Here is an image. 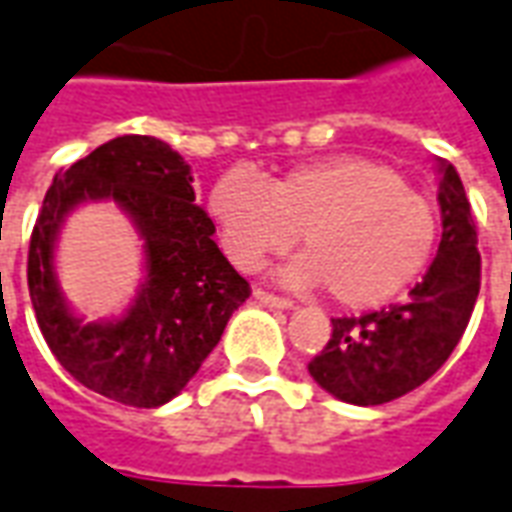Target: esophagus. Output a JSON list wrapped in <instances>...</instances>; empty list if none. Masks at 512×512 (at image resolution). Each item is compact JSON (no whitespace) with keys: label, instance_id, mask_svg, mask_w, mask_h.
Wrapping results in <instances>:
<instances>
[{"label":"esophagus","instance_id":"1","mask_svg":"<svg viewBox=\"0 0 512 512\" xmlns=\"http://www.w3.org/2000/svg\"><path fill=\"white\" fill-rule=\"evenodd\" d=\"M253 297L264 303V306H273V308H292L295 303L289 300V297H281V295H273V292H267V289H253Z\"/></svg>","mask_w":512,"mask_h":512}]
</instances>
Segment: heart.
<instances>
[{
  "mask_svg": "<svg viewBox=\"0 0 512 512\" xmlns=\"http://www.w3.org/2000/svg\"><path fill=\"white\" fill-rule=\"evenodd\" d=\"M209 217L239 270L297 242L303 256L284 270L297 289L325 284L333 303H389L433 262L438 212L433 201L383 162L336 154L286 170L264 184L250 170H226L209 192Z\"/></svg>",
  "mask_w": 512,
  "mask_h": 512,
  "instance_id": "obj_1",
  "label": "heart"
}]
</instances>
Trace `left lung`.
<instances>
[{
    "mask_svg": "<svg viewBox=\"0 0 512 512\" xmlns=\"http://www.w3.org/2000/svg\"><path fill=\"white\" fill-rule=\"evenodd\" d=\"M441 245L422 281L402 303L364 317H336L311 378L336 400L383 405L408 394L444 366L480 295V250L458 170L438 162Z\"/></svg>",
    "mask_w": 512,
    "mask_h": 512,
    "instance_id": "8db88e82",
    "label": "left lung"
}]
</instances>
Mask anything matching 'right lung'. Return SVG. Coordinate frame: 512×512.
Returning <instances> with one entry per match:
<instances>
[{"label":"right lung","mask_w":512,"mask_h":512,"mask_svg":"<svg viewBox=\"0 0 512 512\" xmlns=\"http://www.w3.org/2000/svg\"><path fill=\"white\" fill-rule=\"evenodd\" d=\"M107 197L147 239V281L123 318L85 326L56 286L53 242L74 205ZM212 234V217L195 206L190 165L157 137L123 134L60 170L32 228L27 284L38 328L65 372L134 408L173 400L250 297Z\"/></svg>","instance_id":"1"}]
</instances>
